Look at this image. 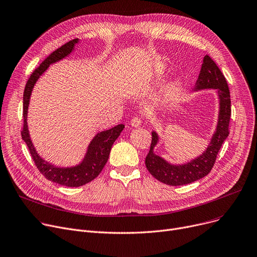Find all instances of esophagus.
Wrapping results in <instances>:
<instances>
[{"instance_id": "esophagus-1", "label": "esophagus", "mask_w": 257, "mask_h": 257, "mask_svg": "<svg viewBox=\"0 0 257 257\" xmlns=\"http://www.w3.org/2000/svg\"><path fill=\"white\" fill-rule=\"evenodd\" d=\"M130 124H131V126L132 127H139V126H141V124H142V119L139 117V116H134V117H132L131 118V121H130Z\"/></svg>"}]
</instances>
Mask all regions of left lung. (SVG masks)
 <instances>
[{"label": "left lung", "mask_w": 257, "mask_h": 257, "mask_svg": "<svg viewBox=\"0 0 257 257\" xmlns=\"http://www.w3.org/2000/svg\"><path fill=\"white\" fill-rule=\"evenodd\" d=\"M201 89H217L220 99L217 129L202 155L184 165L169 164L154 154L153 150L158 143V135L156 132H152V143L146 157V166L154 178L166 185H186L206 177L213 168L219 150L229 134L231 103L228 84L223 73L209 56L203 58L200 73L195 83V90Z\"/></svg>", "instance_id": "left-lung-1"}]
</instances>
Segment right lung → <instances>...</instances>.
Returning a JSON list of instances; mask_svg holds the SVG:
<instances>
[{"instance_id":"add662e5","label":"right lung","mask_w":257,"mask_h":257,"mask_svg":"<svg viewBox=\"0 0 257 257\" xmlns=\"http://www.w3.org/2000/svg\"><path fill=\"white\" fill-rule=\"evenodd\" d=\"M78 42V39H73L66 44L62 45L55 51H53L41 64L38 68L33 71L30 78L26 83V88L24 92V104H23V115H24V126L22 130V138L27 144L31 157L34 160L36 167L42 176H44L47 180L55 182L57 184L67 186V187H79L85 185L93 181L95 178L99 176L102 172L104 165L106 164L110 149L114 143V141L118 138V135L124 129V125L119 124L109 130L102 131L98 133L93 141L91 142L87 155H85L83 161L74 167H55L47 162H45L37 154L36 150L34 149L33 144L30 140V135L28 131L27 125V113L30 96L33 90L34 84L37 81L39 76L47 69V67L56 63L63 58L67 57L74 49V45Z\"/></svg>"}]
</instances>
